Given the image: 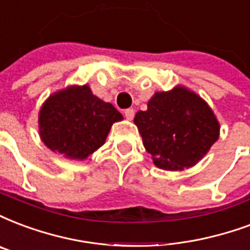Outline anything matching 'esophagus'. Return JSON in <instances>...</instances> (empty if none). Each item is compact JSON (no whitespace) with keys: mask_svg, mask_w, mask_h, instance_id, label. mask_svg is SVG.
Here are the masks:
<instances>
[{"mask_svg":"<svg viewBox=\"0 0 250 250\" xmlns=\"http://www.w3.org/2000/svg\"><path fill=\"white\" fill-rule=\"evenodd\" d=\"M124 114H125V117H126V120H133V117H134V110L133 109H126L125 112H124Z\"/></svg>","mask_w":250,"mask_h":250,"instance_id":"1","label":"esophagus"}]
</instances>
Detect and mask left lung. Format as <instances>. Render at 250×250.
<instances>
[{
  "label": "left lung",
  "instance_id": "1",
  "mask_svg": "<svg viewBox=\"0 0 250 250\" xmlns=\"http://www.w3.org/2000/svg\"><path fill=\"white\" fill-rule=\"evenodd\" d=\"M134 124L154 165L167 171L195 166L220 136L211 106L183 85L155 92L147 109L136 113Z\"/></svg>",
  "mask_w": 250,
  "mask_h": 250
}]
</instances>
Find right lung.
<instances>
[{
	"label": "right lung",
	"mask_w": 250,
	"mask_h": 250,
	"mask_svg": "<svg viewBox=\"0 0 250 250\" xmlns=\"http://www.w3.org/2000/svg\"><path fill=\"white\" fill-rule=\"evenodd\" d=\"M123 118L110 103L95 96L89 85H68L41 106L39 137L54 153L84 161L104 145L112 125Z\"/></svg>",
	"instance_id": "1"
}]
</instances>
